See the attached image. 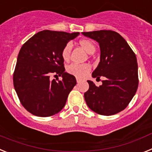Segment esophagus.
<instances>
[{
  "instance_id": "obj_1",
  "label": "esophagus",
  "mask_w": 152,
  "mask_h": 152,
  "mask_svg": "<svg viewBox=\"0 0 152 152\" xmlns=\"http://www.w3.org/2000/svg\"><path fill=\"white\" fill-rule=\"evenodd\" d=\"M76 82H77V83H80V82H81V80H80V78H76Z\"/></svg>"
}]
</instances>
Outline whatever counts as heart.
I'll use <instances>...</instances> for the list:
<instances>
[{"label": "heart", "instance_id": "1", "mask_svg": "<svg viewBox=\"0 0 152 152\" xmlns=\"http://www.w3.org/2000/svg\"><path fill=\"white\" fill-rule=\"evenodd\" d=\"M80 45L88 53H93L96 50V47L94 43L89 39H81L80 41ZM71 50V44L69 43H66L65 47H63L61 55L64 60H67L69 57ZM67 72L69 74L76 76L77 78H84L88 75L91 70V66L89 64H77V63H72L69 65L66 68Z\"/></svg>", "mask_w": 152, "mask_h": 152}]
</instances>
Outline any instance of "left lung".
<instances>
[{
  "mask_svg": "<svg viewBox=\"0 0 152 152\" xmlns=\"http://www.w3.org/2000/svg\"><path fill=\"white\" fill-rule=\"evenodd\" d=\"M83 34L99 44L100 62L92 76L105 78L99 86L90 80L87 81L89 88L84 93L86 102L89 109L99 115L116 114L127 107L138 89L136 56L117 32L96 30Z\"/></svg>",
  "mask_w": 152,
  "mask_h": 152,
  "instance_id": "1",
  "label": "left lung"
}]
</instances>
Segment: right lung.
I'll return each mask as SVG.
<instances>
[{
	"label": "right lung",
	"mask_w": 152,
	"mask_h": 152,
	"mask_svg": "<svg viewBox=\"0 0 152 152\" xmlns=\"http://www.w3.org/2000/svg\"><path fill=\"white\" fill-rule=\"evenodd\" d=\"M79 34L45 30L21 47L13 81L20 103L31 114L48 117L65 106L76 80L65 72L61 53L65 45ZM52 74L62 75L63 80H50Z\"/></svg>",
	"instance_id": "add662e5"
}]
</instances>
